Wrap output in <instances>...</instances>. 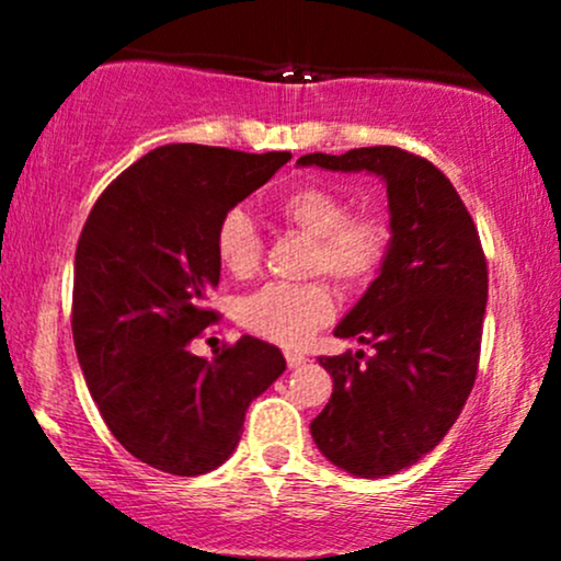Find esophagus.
I'll use <instances>...</instances> for the list:
<instances>
[{
    "mask_svg": "<svg viewBox=\"0 0 561 561\" xmlns=\"http://www.w3.org/2000/svg\"><path fill=\"white\" fill-rule=\"evenodd\" d=\"M285 358H287V366H289V369H298V366L306 364V356H300V353H293V351H289Z\"/></svg>",
    "mask_w": 561,
    "mask_h": 561,
    "instance_id": "34e87169",
    "label": "esophagus"
}]
</instances>
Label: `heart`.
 Segmentation results:
<instances>
[{
	"mask_svg": "<svg viewBox=\"0 0 561 561\" xmlns=\"http://www.w3.org/2000/svg\"><path fill=\"white\" fill-rule=\"evenodd\" d=\"M276 214L289 229L313 240L308 272L330 274L345 289L375 282L390 253V227L377 210H351L345 195L327 184H298L276 199ZM216 259L231 276L255 274L263 259L259 224L242 208L221 216L216 229ZM334 313L327 279L268 282L244 295L237 319L248 332L279 345H298Z\"/></svg>",
	"mask_w": 561,
	"mask_h": 561,
	"instance_id": "1",
	"label": "heart"
}]
</instances>
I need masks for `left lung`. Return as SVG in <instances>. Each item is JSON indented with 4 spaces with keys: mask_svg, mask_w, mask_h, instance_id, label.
<instances>
[{
    "mask_svg": "<svg viewBox=\"0 0 561 561\" xmlns=\"http://www.w3.org/2000/svg\"><path fill=\"white\" fill-rule=\"evenodd\" d=\"M298 163L371 171L388 184V261L334 330L375 353L319 358L334 388L311 422L332 465L385 478L427 456L465 409L480 366L488 261L459 192L427 158L379 145Z\"/></svg>",
    "mask_w": 561,
    "mask_h": 561,
    "instance_id": "8db88e82",
    "label": "left lung"
}]
</instances>
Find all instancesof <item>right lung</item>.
<instances>
[{
    "instance_id": "add662e5",
    "label": "right lung",
    "mask_w": 561,
    "mask_h": 561,
    "mask_svg": "<svg viewBox=\"0 0 561 561\" xmlns=\"http://www.w3.org/2000/svg\"><path fill=\"white\" fill-rule=\"evenodd\" d=\"M289 152L165 145L96 197L76 244L73 343L96 409L128 454L195 478L229 459L244 411L285 371L259 337L221 345L214 362L190 343L216 324L221 216L266 184Z\"/></svg>"
}]
</instances>
